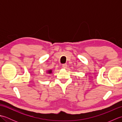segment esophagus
I'll return each instance as SVG.
<instances>
[{"instance_id": "1", "label": "esophagus", "mask_w": 122, "mask_h": 122, "mask_svg": "<svg viewBox=\"0 0 122 122\" xmlns=\"http://www.w3.org/2000/svg\"><path fill=\"white\" fill-rule=\"evenodd\" d=\"M67 66H68V65H67L66 64H62V67H63V68H64V69L66 68H67Z\"/></svg>"}]
</instances>
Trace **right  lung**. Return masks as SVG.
Masks as SVG:
<instances>
[{
    "label": "right lung",
    "instance_id": "right-lung-1",
    "mask_svg": "<svg viewBox=\"0 0 122 122\" xmlns=\"http://www.w3.org/2000/svg\"><path fill=\"white\" fill-rule=\"evenodd\" d=\"M48 73H52V70H49V71H48Z\"/></svg>",
    "mask_w": 122,
    "mask_h": 122
}]
</instances>
